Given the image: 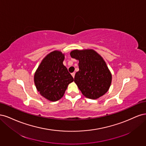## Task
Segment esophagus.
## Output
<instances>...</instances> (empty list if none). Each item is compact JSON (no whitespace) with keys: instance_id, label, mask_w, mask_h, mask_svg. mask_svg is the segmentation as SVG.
Returning <instances> with one entry per match:
<instances>
[{"instance_id":"obj_1","label":"esophagus","mask_w":146,"mask_h":146,"mask_svg":"<svg viewBox=\"0 0 146 146\" xmlns=\"http://www.w3.org/2000/svg\"><path fill=\"white\" fill-rule=\"evenodd\" d=\"M75 74H76V73H75V72H72V73L71 74V75H72V76L73 77V78H74V77H75Z\"/></svg>"}]
</instances>
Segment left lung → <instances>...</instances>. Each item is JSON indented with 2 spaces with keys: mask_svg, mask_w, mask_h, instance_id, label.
Instances as JSON below:
<instances>
[{
  "mask_svg": "<svg viewBox=\"0 0 146 146\" xmlns=\"http://www.w3.org/2000/svg\"><path fill=\"white\" fill-rule=\"evenodd\" d=\"M70 55L79 61L74 82L83 95L91 99L104 95L111 85L112 76L102 57L92 49L74 50Z\"/></svg>",
  "mask_w": 146,
  "mask_h": 146,
  "instance_id": "8db88e82",
  "label": "left lung"
}]
</instances>
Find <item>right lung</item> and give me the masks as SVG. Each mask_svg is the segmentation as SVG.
<instances>
[{
    "mask_svg": "<svg viewBox=\"0 0 146 146\" xmlns=\"http://www.w3.org/2000/svg\"><path fill=\"white\" fill-rule=\"evenodd\" d=\"M64 55L55 50L48 54L39 64L34 76L38 91L46 99L55 102L63 96L74 78L63 64Z\"/></svg>",
    "mask_w": 146,
    "mask_h": 146,
    "instance_id": "add662e5",
    "label": "right lung"
}]
</instances>
